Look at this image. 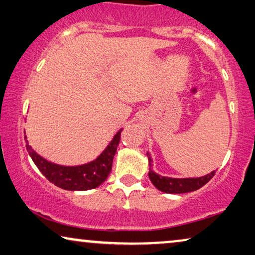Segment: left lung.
Masks as SVG:
<instances>
[{"label":"left lung","mask_w":255,"mask_h":255,"mask_svg":"<svg viewBox=\"0 0 255 255\" xmlns=\"http://www.w3.org/2000/svg\"><path fill=\"white\" fill-rule=\"evenodd\" d=\"M148 155L149 160V178L151 180L152 185L160 192L168 193V194H181V193H188L196 191L207 184L211 178L215 175V172H210L209 174L203 175L199 178H172L164 177L162 174H158L153 171V160L150 153Z\"/></svg>","instance_id":"8db88e82"}]
</instances>
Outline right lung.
I'll list each match as a JSON object with an SVG mask.
<instances>
[{"instance_id":"right-lung-1","label":"right lung","mask_w":255,"mask_h":255,"mask_svg":"<svg viewBox=\"0 0 255 255\" xmlns=\"http://www.w3.org/2000/svg\"><path fill=\"white\" fill-rule=\"evenodd\" d=\"M121 131L123 129H120L113 136L112 141L107 144L96 159L85 164L73 165V166L49 162L35 152L31 145H28L26 136H25V141H26L28 155L33 163L52 184L67 191H88V189L98 187L109 177L112 170L114 155L120 143Z\"/></svg>"}]
</instances>
